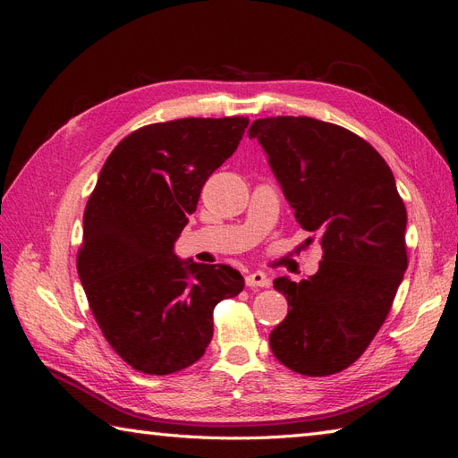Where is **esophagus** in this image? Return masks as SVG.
<instances>
[{"label": "esophagus", "mask_w": 458, "mask_h": 458, "mask_svg": "<svg viewBox=\"0 0 458 458\" xmlns=\"http://www.w3.org/2000/svg\"><path fill=\"white\" fill-rule=\"evenodd\" d=\"M269 276L263 271H252L246 275V286H269Z\"/></svg>", "instance_id": "34e87169"}]
</instances>
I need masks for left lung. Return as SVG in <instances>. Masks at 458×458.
Returning a JSON list of instances; mask_svg holds the SVG:
<instances>
[{
    "label": "left lung",
    "mask_w": 458,
    "mask_h": 458,
    "mask_svg": "<svg viewBox=\"0 0 458 458\" xmlns=\"http://www.w3.org/2000/svg\"><path fill=\"white\" fill-rule=\"evenodd\" d=\"M248 135L267 155L300 227L323 248L315 275L273 283L288 301L269 335L273 355L306 377L335 374L369 348L403 281L405 204L386 160L335 123L259 118Z\"/></svg>",
    "instance_id": "obj_1"
}]
</instances>
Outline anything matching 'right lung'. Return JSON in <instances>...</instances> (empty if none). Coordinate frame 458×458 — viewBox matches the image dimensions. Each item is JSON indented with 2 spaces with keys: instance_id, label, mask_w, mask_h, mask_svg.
<instances>
[{
  "instance_id": "1",
  "label": "right lung",
  "mask_w": 458,
  "mask_h": 458,
  "mask_svg": "<svg viewBox=\"0 0 458 458\" xmlns=\"http://www.w3.org/2000/svg\"><path fill=\"white\" fill-rule=\"evenodd\" d=\"M248 118L150 123L110 152L84 212L78 275L106 342L135 370L170 374L204 355L214 308L244 288L224 263L175 256L200 191Z\"/></svg>"
}]
</instances>
